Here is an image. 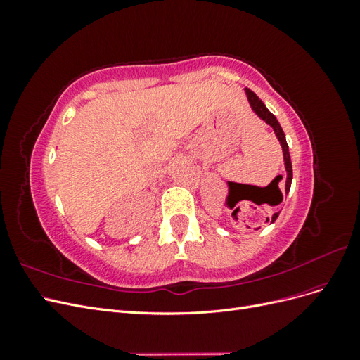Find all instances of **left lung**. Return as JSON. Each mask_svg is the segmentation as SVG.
Here are the masks:
<instances>
[{"mask_svg":"<svg viewBox=\"0 0 360 360\" xmlns=\"http://www.w3.org/2000/svg\"><path fill=\"white\" fill-rule=\"evenodd\" d=\"M246 91V96H248V101H249V105H250V108H252V111L263 120V122H266L270 127H274V130H275V135H276V138H278V141H279V144H281V147H282V153H284V162H285V171H287V180H285V193H288L290 192V188H291V180H292V167H291V158H290V151H288V144H287V139H285V134H284V130H282V127H281V124L278 123V120H276V117L271 114L267 108H266V105L263 103V101H259V97L254 93V91H250L249 89H246L245 90ZM278 186V184H276ZM278 192H279V197H281V201H282V193H281V191H279V188H278ZM279 216V212H276V213H274V216L270 217H267V221L266 222H270V224H274L275 221H276V217Z\"/></svg>","mask_w":360,"mask_h":360,"instance_id":"8db88e82","label":"left lung"}]
</instances>
